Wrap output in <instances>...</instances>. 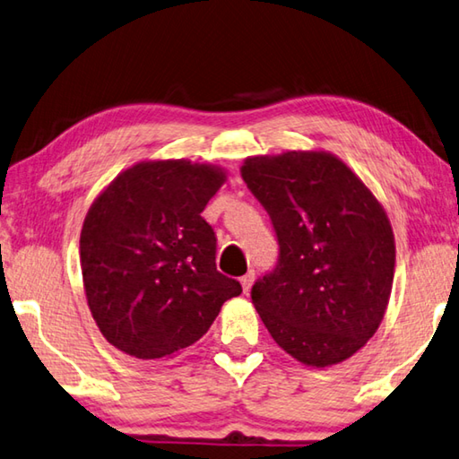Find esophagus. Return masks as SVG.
<instances>
[{"mask_svg": "<svg viewBox=\"0 0 459 459\" xmlns=\"http://www.w3.org/2000/svg\"><path fill=\"white\" fill-rule=\"evenodd\" d=\"M253 281H255V271H248L247 274H243V277H240V285H243L245 293H248V290H251Z\"/></svg>", "mask_w": 459, "mask_h": 459, "instance_id": "obj_1", "label": "esophagus"}]
</instances>
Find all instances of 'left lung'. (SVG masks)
I'll return each mask as SVG.
<instances>
[{"instance_id":"1","label":"left lung","mask_w":459,"mask_h":459,"mask_svg":"<svg viewBox=\"0 0 459 459\" xmlns=\"http://www.w3.org/2000/svg\"><path fill=\"white\" fill-rule=\"evenodd\" d=\"M240 172L279 243L274 269L251 289L264 327L311 368L345 361L387 309L395 245L385 211L327 152L247 158Z\"/></svg>"}]
</instances>
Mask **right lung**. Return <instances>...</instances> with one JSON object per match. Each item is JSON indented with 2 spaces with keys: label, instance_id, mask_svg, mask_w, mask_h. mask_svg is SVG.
Here are the masks:
<instances>
[{
  "label": "right lung",
  "instance_id": "obj_1",
  "mask_svg": "<svg viewBox=\"0 0 459 459\" xmlns=\"http://www.w3.org/2000/svg\"><path fill=\"white\" fill-rule=\"evenodd\" d=\"M224 174L186 160L140 162L86 214L82 277L91 316L116 349L160 359L201 339L243 293L216 271V235L201 212Z\"/></svg>",
  "mask_w": 459,
  "mask_h": 459
}]
</instances>
